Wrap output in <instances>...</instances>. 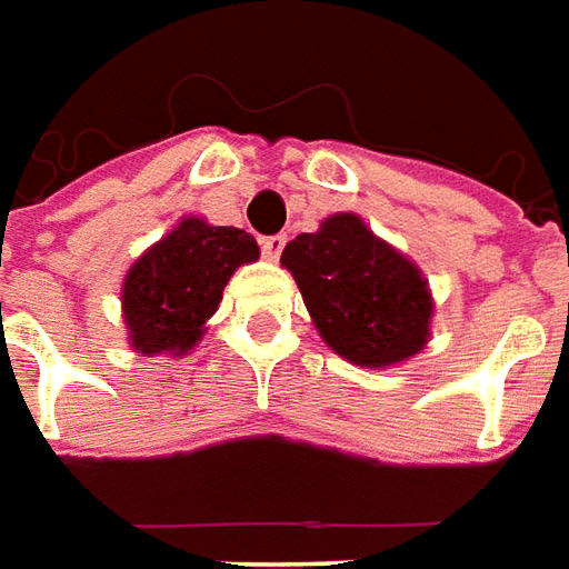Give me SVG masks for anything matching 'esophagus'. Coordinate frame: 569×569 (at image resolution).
<instances>
[{
  "instance_id": "obj_1",
  "label": "esophagus",
  "mask_w": 569,
  "mask_h": 569,
  "mask_svg": "<svg viewBox=\"0 0 569 569\" xmlns=\"http://www.w3.org/2000/svg\"><path fill=\"white\" fill-rule=\"evenodd\" d=\"M284 236H266L263 241H260V248H263V257H269V260H278L281 257V251H284Z\"/></svg>"
}]
</instances>
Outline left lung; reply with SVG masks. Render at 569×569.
<instances>
[{
	"mask_svg": "<svg viewBox=\"0 0 569 569\" xmlns=\"http://www.w3.org/2000/svg\"><path fill=\"white\" fill-rule=\"evenodd\" d=\"M281 266L303 293L321 340L358 368H395L432 337L429 278L358 213H330L284 244Z\"/></svg>",
	"mask_w": 569,
	"mask_h": 569,
	"instance_id": "8db88e82",
	"label": "left lung"
}]
</instances>
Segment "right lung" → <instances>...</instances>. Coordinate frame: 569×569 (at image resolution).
<instances>
[{
    "label": "right lung",
    "instance_id": "right-lung-1",
    "mask_svg": "<svg viewBox=\"0 0 569 569\" xmlns=\"http://www.w3.org/2000/svg\"><path fill=\"white\" fill-rule=\"evenodd\" d=\"M260 257L257 239L236 227L183 217L137 257L122 281L128 346L140 356H187L204 337L236 269Z\"/></svg>",
    "mask_w": 569,
    "mask_h": 569
}]
</instances>
